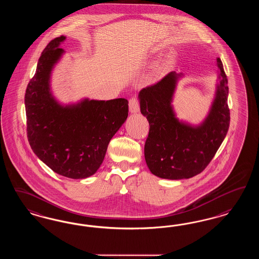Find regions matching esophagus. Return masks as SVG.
Segmentation results:
<instances>
[{
	"label": "esophagus",
	"instance_id": "34e87169",
	"mask_svg": "<svg viewBox=\"0 0 259 259\" xmlns=\"http://www.w3.org/2000/svg\"><path fill=\"white\" fill-rule=\"evenodd\" d=\"M129 111L131 113H138L140 111V101L138 97L133 96L129 99Z\"/></svg>",
	"mask_w": 259,
	"mask_h": 259
}]
</instances>
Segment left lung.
<instances>
[{
  "label": "left lung",
  "instance_id": "8db88e82",
  "mask_svg": "<svg viewBox=\"0 0 259 259\" xmlns=\"http://www.w3.org/2000/svg\"><path fill=\"white\" fill-rule=\"evenodd\" d=\"M220 83L205 120L198 126L179 121L171 100L180 74L168 73L158 83L139 93L141 113L149 123L145 141L146 165L165 179L191 178L204 170L225 140L229 127L228 78L217 59Z\"/></svg>",
  "mask_w": 259,
  "mask_h": 259
}]
</instances>
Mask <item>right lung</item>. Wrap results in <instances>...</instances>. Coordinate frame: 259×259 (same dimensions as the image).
Masks as SVG:
<instances>
[{
    "instance_id": "obj_1",
    "label": "right lung",
    "mask_w": 259,
    "mask_h": 259,
    "mask_svg": "<svg viewBox=\"0 0 259 259\" xmlns=\"http://www.w3.org/2000/svg\"><path fill=\"white\" fill-rule=\"evenodd\" d=\"M65 36L48 43L25 93L27 136L32 151L55 172L72 179L94 175L108 145L128 116V101L84 99L62 106L50 93V75Z\"/></svg>"
}]
</instances>
